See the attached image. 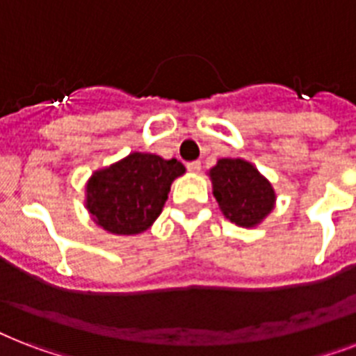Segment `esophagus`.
Returning a JSON list of instances; mask_svg holds the SVG:
<instances>
[{
  "instance_id": "esophagus-1",
  "label": "esophagus",
  "mask_w": 356,
  "mask_h": 356,
  "mask_svg": "<svg viewBox=\"0 0 356 356\" xmlns=\"http://www.w3.org/2000/svg\"><path fill=\"white\" fill-rule=\"evenodd\" d=\"M186 168H188V172L197 173L201 170V162L200 161H192V162H188V164H186Z\"/></svg>"
}]
</instances>
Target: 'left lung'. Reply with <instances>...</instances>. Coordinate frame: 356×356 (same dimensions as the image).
<instances>
[{"label": "left lung", "mask_w": 356, "mask_h": 356, "mask_svg": "<svg viewBox=\"0 0 356 356\" xmlns=\"http://www.w3.org/2000/svg\"><path fill=\"white\" fill-rule=\"evenodd\" d=\"M209 175L218 205L240 227H254L273 211L275 192L253 164L242 159H220Z\"/></svg>", "instance_id": "8db88e82"}]
</instances>
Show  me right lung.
Returning a JSON list of instances; mask_svg holds the SVG:
<instances>
[{
	"instance_id": "add662e5",
	"label": "right lung",
	"mask_w": 356,
	"mask_h": 356,
	"mask_svg": "<svg viewBox=\"0 0 356 356\" xmlns=\"http://www.w3.org/2000/svg\"><path fill=\"white\" fill-rule=\"evenodd\" d=\"M183 173L177 159L131 153L92 175L86 184V209L108 233H144L162 212L173 179Z\"/></svg>"
}]
</instances>
